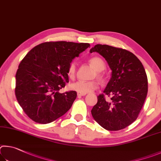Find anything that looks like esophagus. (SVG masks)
I'll use <instances>...</instances> for the list:
<instances>
[{
  "label": "esophagus",
  "instance_id": "esophagus-1",
  "mask_svg": "<svg viewBox=\"0 0 161 161\" xmlns=\"http://www.w3.org/2000/svg\"><path fill=\"white\" fill-rule=\"evenodd\" d=\"M86 93H81V92H78V97H80V96H84V95H86Z\"/></svg>",
  "mask_w": 161,
  "mask_h": 161
}]
</instances>
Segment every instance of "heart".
Returning a JSON list of instances; mask_svg holds the SVG:
<instances>
[{
    "label": "heart",
    "instance_id": "1",
    "mask_svg": "<svg viewBox=\"0 0 161 161\" xmlns=\"http://www.w3.org/2000/svg\"><path fill=\"white\" fill-rule=\"evenodd\" d=\"M89 62L94 69L97 70L96 74L97 77L100 79L103 78V70L105 69V63L102 58L98 57V56H93L89 59ZM76 72V64L75 62H71L69 64L68 68L67 74L70 78H74ZM98 87V84L95 80L91 81H85L83 80H79L75 82L70 84V88L73 91H75L81 93H88L94 91Z\"/></svg>",
    "mask_w": 161,
    "mask_h": 161
}]
</instances>
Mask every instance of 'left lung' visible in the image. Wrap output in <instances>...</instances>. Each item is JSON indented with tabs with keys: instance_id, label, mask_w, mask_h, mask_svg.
Listing matches in <instances>:
<instances>
[{
	"instance_id": "left-lung-1",
	"label": "left lung",
	"mask_w": 161,
	"mask_h": 161,
	"mask_svg": "<svg viewBox=\"0 0 161 161\" xmlns=\"http://www.w3.org/2000/svg\"><path fill=\"white\" fill-rule=\"evenodd\" d=\"M90 52L103 56L112 70L110 80L97 96L92 117L108 131L126 128L137 119L148 92V78L140 60L126 49L96 44ZM105 95L110 97L105 99Z\"/></svg>"
}]
</instances>
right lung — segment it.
<instances>
[{
	"mask_svg": "<svg viewBox=\"0 0 161 161\" xmlns=\"http://www.w3.org/2000/svg\"><path fill=\"white\" fill-rule=\"evenodd\" d=\"M88 43L48 42L31 49L19 64L15 78L17 100L28 117L39 124L52 122L71 108L75 91L60 93L69 83V64Z\"/></svg>",
	"mask_w": 161,
	"mask_h": 161,
	"instance_id": "right-lung-1",
	"label": "right lung"
}]
</instances>
